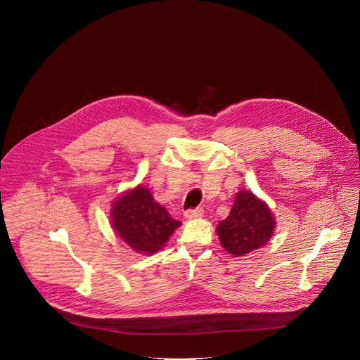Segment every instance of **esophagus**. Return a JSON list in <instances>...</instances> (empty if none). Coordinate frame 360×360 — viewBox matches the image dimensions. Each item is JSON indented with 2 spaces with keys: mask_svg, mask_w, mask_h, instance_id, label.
<instances>
[{
  "mask_svg": "<svg viewBox=\"0 0 360 360\" xmlns=\"http://www.w3.org/2000/svg\"><path fill=\"white\" fill-rule=\"evenodd\" d=\"M203 215V210L202 208H193V210H188L185 212V217L188 219H195V218H200Z\"/></svg>",
  "mask_w": 360,
  "mask_h": 360,
  "instance_id": "34e87169",
  "label": "esophagus"
}]
</instances>
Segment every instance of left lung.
I'll use <instances>...</instances> for the list:
<instances>
[{"instance_id":"left-lung-1","label":"left lung","mask_w":360,"mask_h":360,"mask_svg":"<svg viewBox=\"0 0 360 360\" xmlns=\"http://www.w3.org/2000/svg\"><path fill=\"white\" fill-rule=\"evenodd\" d=\"M275 219L268 205L249 191L238 192L231 214L217 232L226 252L243 256L265 245L274 233Z\"/></svg>"}]
</instances>
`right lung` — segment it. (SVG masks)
<instances>
[{
  "mask_svg": "<svg viewBox=\"0 0 360 360\" xmlns=\"http://www.w3.org/2000/svg\"><path fill=\"white\" fill-rule=\"evenodd\" d=\"M111 215L115 232L132 249L146 255L161 249L181 225L142 186L117 199Z\"/></svg>",
  "mask_w": 360,
  "mask_h": 360,
  "instance_id": "obj_1",
  "label": "right lung"
}]
</instances>
